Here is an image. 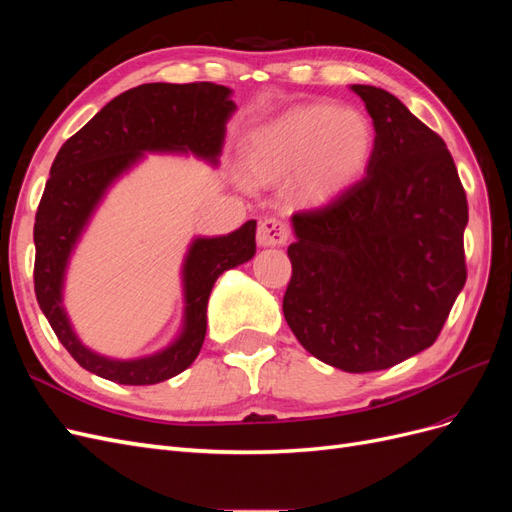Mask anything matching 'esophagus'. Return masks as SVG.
Masks as SVG:
<instances>
[{
    "label": "esophagus",
    "instance_id": "esophagus-1",
    "mask_svg": "<svg viewBox=\"0 0 512 512\" xmlns=\"http://www.w3.org/2000/svg\"><path fill=\"white\" fill-rule=\"evenodd\" d=\"M290 237V230L284 222L275 220V218H269L265 222H260L258 226V232H256V239H258V245L262 247H275V245H284Z\"/></svg>",
    "mask_w": 512,
    "mask_h": 512
}]
</instances>
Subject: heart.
I'll return each instance as SVG.
<instances>
[{
  "label": "heart",
  "instance_id": "obj_1",
  "mask_svg": "<svg viewBox=\"0 0 512 512\" xmlns=\"http://www.w3.org/2000/svg\"><path fill=\"white\" fill-rule=\"evenodd\" d=\"M374 143V128L361 111L329 104L294 108L252 134L243 173L254 185L292 181L301 205L322 207L363 177Z\"/></svg>",
  "mask_w": 512,
  "mask_h": 512
}]
</instances>
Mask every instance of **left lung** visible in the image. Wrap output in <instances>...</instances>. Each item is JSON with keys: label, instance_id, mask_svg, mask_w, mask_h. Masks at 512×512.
Segmentation results:
<instances>
[{"label": "left lung", "instance_id": "1", "mask_svg": "<svg viewBox=\"0 0 512 512\" xmlns=\"http://www.w3.org/2000/svg\"><path fill=\"white\" fill-rule=\"evenodd\" d=\"M374 121L361 181L294 213L284 318L316 359L350 374L429 348L466 284L468 200L451 151L393 94L350 85Z\"/></svg>", "mask_w": 512, "mask_h": 512}]
</instances>
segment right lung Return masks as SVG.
Instances as JSON below:
<instances>
[{"label": "right lung", "mask_w": 512, "mask_h": 512, "mask_svg": "<svg viewBox=\"0 0 512 512\" xmlns=\"http://www.w3.org/2000/svg\"><path fill=\"white\" fill-rule=\"evenodd\" d=\"M215 83H147L123 91L61 145L34 224V284L42 314L74 361L117 384H158L188 369L207 333V303L218 277L256 254V220L220 237H194L181 265L183 318L173 342L136 359H113L76 335L64 305L76 245L108 190L147 153L194 156L220 164L226 123L237 104Z\"/></svg>", "instance_id": "right-lung-1"}]
</instances>
